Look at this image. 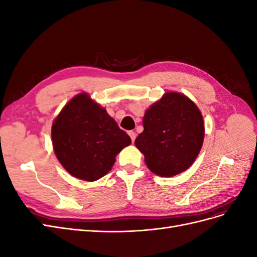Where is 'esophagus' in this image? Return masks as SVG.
<instances>
[{"instance_id":"obj_1","label":"esophagus","mask_w":257,"mask_h":257,"mask_svg":"<svg viewBox=\"0 0 257 257\" xmlns=\"http://www.w3.org/2000/svg\"><path fill=\"white\" fill-rule=\"evenodd\" d=\"M127 134L130 135V137H131V139H132V142L134 143L135 138H136V133H135V132H133V131H128V133H127Z\"/></svg>"}]
</instances>
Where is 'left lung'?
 Listing matches in <instances>:
<instances>
[{
  "label": "left lung",
  "instance_id": "1",
  "mask_svg": "<svg viewBox=\"0 0 257 257\" xmlns=\"http://www.w3.org/2000/svg\"><path fill=\"white\" fill-rule=\"evenodd\" d=\"M143 124L144 132L135 146L153 174L173 177L196 160L204 143L205 124L199 108L188 96L166 92L146 110Z\"/></svg>",
  "mask_w": 257,
  "mask_h": 257
}]
</instances>
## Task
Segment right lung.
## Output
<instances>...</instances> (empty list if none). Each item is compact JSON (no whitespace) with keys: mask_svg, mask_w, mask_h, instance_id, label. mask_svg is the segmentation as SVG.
I'll return each instance as SVG.
<instances>
[{"mask_svg":"<svg viewBox=\"0 0 257 257\" xmlns=\"http://www.w3.org/2000/svg\"><path fill=\"white\" fill-rule=\"evenodd\" d=\"M51 141L66 172L90 182L109 172L116 154L132 143L105 108L85 92L74 96L53 120Z\"/></svg>","mask_w":257,"mask_h":257,"instance_id":"obj_1","label":"right lung"}]
</instances>
